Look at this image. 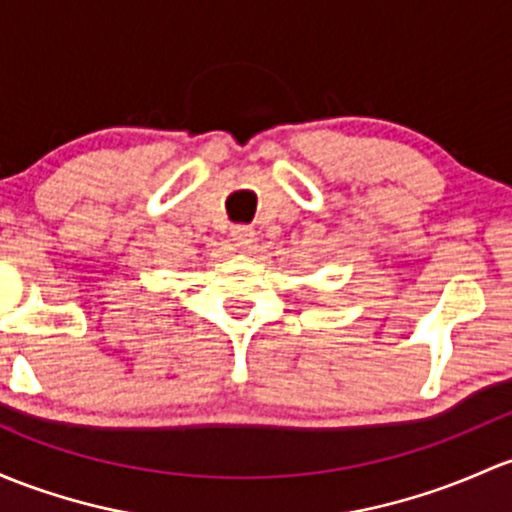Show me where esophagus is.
<instances>
[{
  "instance_id": "1",
  "label": "esophagus",
  "mask_w": 512,
  "mask_h": 512,
  "mask_svg": "<svg viewBox=\"0 0 512 512\" xmlns=\"http://www.w3.org/2000/svg\"><path fill=\"white\" fill-rule=\"evenodd\" d=\"M254 236H256L254 229L244 227V224H241V227H234L232 229V241H234L236 246H241V249H246V246L254 244Z\"/></svg>"
}]
</instances>
